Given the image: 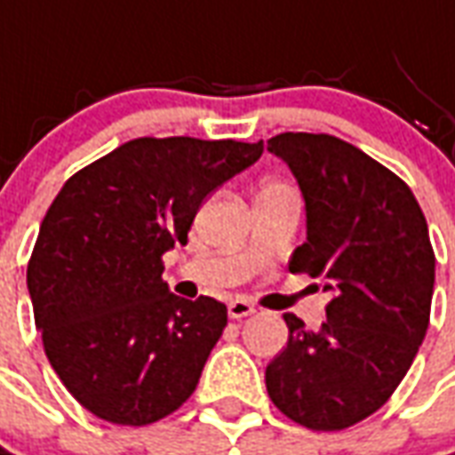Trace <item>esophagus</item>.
Masks as SVG:
<instances>
[{"label":"esophagus","mask_w":455,"mask_h":455,"mask_svg":"<svg viewBox=\"0 0 455 455\" xmlns=\"http://www.w3.org/2000/svg\"><path fill=\"white\" fill-rule=\"evenodd\" d=\"M256 312V307L246 302V299H231L228 302V316L231 319H243V316H251Z\"/></svg>","instance_id":"34e87169"}]
</instances>
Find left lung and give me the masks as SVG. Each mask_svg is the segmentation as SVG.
Instances as JSON below:
<instances>
[{
  "instance_id": "8db88e82",
  "label": "left lung",
  "mask_w": 455,
  "mask_h": 455,
  "mask_svg": "<svg viewBox=\"0 0 455 455\" xmlns=\"http://www.w3.org/2000/svg\"><path fill=\"white\" fill-rule=\"evenodd\" d=\"M267 150L305 199L307 241L290 270L319 277L331 295L315 331L285 315L290 336L267 363V395L307 429H346L380 410L424 341L436 266L427 219L395 172L336 136L280 133Z\"/></svg>"
}]
</instances>
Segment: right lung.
<instances>
[{"label": "right lung", "instance_id": "1", "mask_svg": "<svg viewBox=\"0 0 455 455\" xmlns=\"http://www.w3.org/2000/svg\"><path fill=\"white\" fill-rule=\"evenodd\" d=\"M260 153L263 140L136 139L58 192L26 285L48 361L94 417L143 427L195 392L227 307L172 295L160 258L188 243L202 202Z\"/></svg>", "mask_w": 455, "mask_h": 455}]
</instances>
